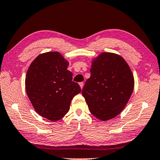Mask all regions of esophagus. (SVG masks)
<instances>
[{
    "label": "esophagus",
    "instance_id": "obj_1",
    "mask_svg": "<svg viewBox=\"0 0 160 160\" xmlns=\"http://www.w3.org/2000/svg\"><path fill=\"white\" fill-rule=\"evenodd\" d=\"M79 85H80L81 89H82L83 87H84V82H80V83H79Z\"/></svg>",
    "mask_w": 160,
    "mask_h": 160
}]
</instances>
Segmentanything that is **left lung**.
Returning a JSON list of instances; mask_svg holds the SVG:
<instances>
[{
	"label": "left lung",
	"instance_id": "8db88e82",
	"mask_svg": "<svg viewBox=\"0 0 160 160\" xmlns=\"http://www.w3.org/2000/svg\"><path fill=\"white\" fill-rule=\"evenodd\" d=\"M82 89L90 112L103 121L116 117L133 92V76L121 56L102 52L93 61Z\"/></svg>",
	"mask_w": 160,
	"mask_h": 160
}]
</instances>
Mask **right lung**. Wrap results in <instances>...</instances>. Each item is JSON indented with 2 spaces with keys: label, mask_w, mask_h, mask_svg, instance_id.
I'll return each instance as SVG.
<instances>
[{
  "label": "right lung",
  "mask_w": 160,
  "mask_h": 160,
  "mask_svg": "<svg viewBox=\"0 0 160 160\" xmlns=\"http://www.w3.org/2000/svg\"><path fill=\"white\" fill-rule=\"evenodd\" d=\"M68 66L59 52H48L38 55L27 71V96L36 112L51 121L61 119L68 112L73 97L81 92Z\"/></svg>",
  "instance_id": "right-lung-1"
}]
</instances>
